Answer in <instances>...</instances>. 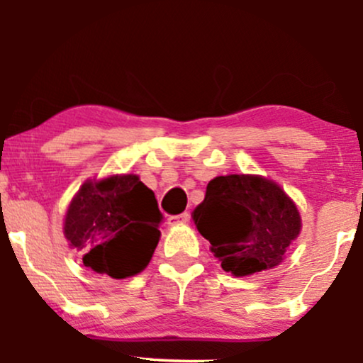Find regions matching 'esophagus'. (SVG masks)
<instances>
[{"instance_id":"34e87169","label":"esophagus","mask_w":363,"mask_h":363,"mask_svg":"<svg viewBox=\"0 0 363 363\" xmlns=\"http://www.w3.org/2000/svg\"><path fill=\"white\" fill-rule=\"evenodd\" d=\"M189 220V213H181V215H172L169 216L167 223L169 225H184Z\"/></svg>"}]
</instances>
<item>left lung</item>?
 <instances>
[{
    "mask_svg": "<svg viewBox=\"0 0 363 363\" xmlns=\"http://www.w3.org/2000/svg\"><path fill=\"white\" fill-rule=\"evenodd\" d=\"M193 220L222 268L234 277L280 264L302 228L294 199L274 181L254 174L211 179Z\"/></svg>",
    "mask_w": 363,
    "mask_h": 363,
    "instance_id": "left-lung-1",
    "label": "left lung"
}]
</instances>
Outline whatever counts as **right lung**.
<instances>
[{
    "label": "right lung",
    "mask_w": 363,
    "mask_h": 363,
    "mask_svg": "<svg viewBox=\"0 0 363 363\" xmlns=\"http://www.w3.org/2000/svg\"><path fill=\"white\" fill-rule=\"evenodd\" d=\"M155 194L135 174L86 179L65 215L69 247L95 273L123 280L143 272L160 240Z\"/></svg>",
    "instance_id": "right-lung-1"
}]
</instances>
